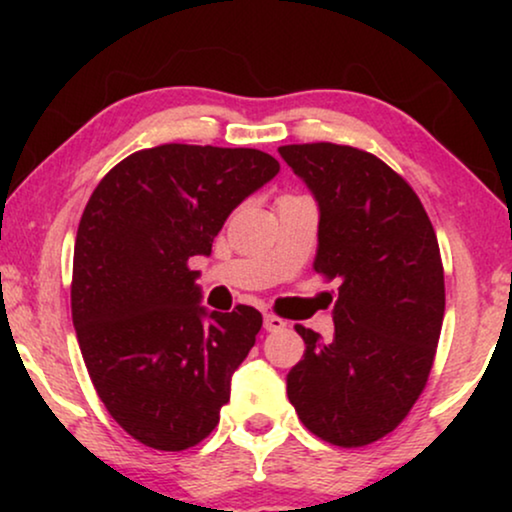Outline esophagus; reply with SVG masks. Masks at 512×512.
Returning <instances> with one entry per match:
<instances>
[{"instance_id":"34e87169","label":"esophagus","mask_w":512,"mask_h":512,"mask_svg":"<svg viewBox=\"0 0 512 512\" xmlns=\"http://www.w3.org/2000/svg\"><path fill=\"white\" fill-rule=\"evenodd\" d=\"M263 326H265V331H282V328L286 326V321L282 317H275V314H265Z\"/></svg>"}]
</instances>
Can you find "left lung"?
<instances>
[{
  "label": "left lung",
  "mask_w": 512,
  "mask_h": 512,
  "mask_svg": "<svg viewBox=\"0 0 512 512\" xmlns=\"http://www.w3.org/2000/svg\"><path fill=\"white\" fill-rule=\"evenodd\" d=\"M319 202L314 272L338 279L333 340L296 324L305 354L286 375L300 422L338 447L396 429L429 380L445 314L429 214L401 174L345 144L279 146Z\"/></svg>",
  "instance_id": "obj_1"
}]
</instances>
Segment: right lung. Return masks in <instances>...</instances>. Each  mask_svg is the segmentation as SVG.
I'll return each instance as SVG.
<instances>
[{
    "mask_svg": "<svg viewBox=\"0 0 512 512\" xmlns=\"http://www.w3.org/2000/svg\"><path fill=\"white\" fill-rule=\"evenodd\" d=\"M279 172L258 149L160 144L104 174L74 244L72 319L93 387L125 433L181 452L205 440L261 312L200 307L193 256Z\"/></svg>",
    "mask_w": 512,
    "mask_h": 512,
    "instance_id": "add662e5",
    "label": "right lung"
}]
</instances>
